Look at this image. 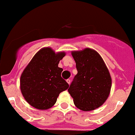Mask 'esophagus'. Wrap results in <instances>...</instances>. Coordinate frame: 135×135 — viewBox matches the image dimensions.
Wrapping results in <instances>:
<instances>
[{
  "label": "esophagus",
  "instance_id": "obj_1",
  "mask_svg": "<svg viewBox=\"0 0 135 135\" xmlns=\"http://www.w3.org/2000/svg\"><path fill=\"white\" fill-rule=\"evenodd\" d=\"M66 82H67L68 84H69V85H70V84H71V79H66Z\"/></svg>",
  "mask_w": 135,
  "mask_h": 135
}]
</instances>
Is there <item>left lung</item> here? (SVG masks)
Wrapping results in <instances>:
<instances>
[{"label": "left lung", "instance_id": "left-lung-1", "mask_svg": "<svg viewBox=\"0 0 135 135\" xmlns=\"http://www.w3.org/2000/svg\"><path fill=\"white\" fill-rule=\"evenodd\" d=\"M77 74L68 89L74 104L82 111L101 106L109 95L111 78L103 58L90 48L73 51Z\"/></svg>", "mask_w": 135, "mask_h": 135}]
</instances>
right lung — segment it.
Here are the masks:
<instances>
[{
    "label": "right lung",
    "mask_w": 135,
    "mask_h": 135,
    "mask_svg": "<svg viewBox=\"0 0 135 135\" xmlns=\"http://www.w3.org/2000/svg\"><path fill=\"white\" fill-rule=\"evenodd\" d=\"M64 52L56 54L50 47L43 48L35 55L20 77V89L25 100L38 109L51 108L60 93L69 87L61 77L58 67Z\"/></svg>",
    "instance_id": "obj_1"
}]
</instances>
